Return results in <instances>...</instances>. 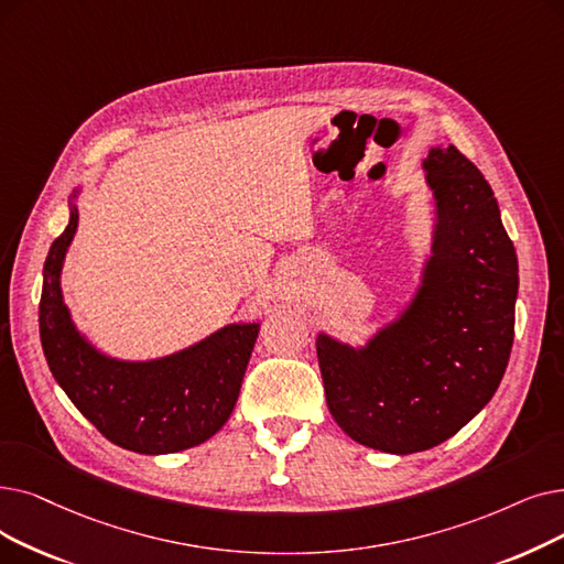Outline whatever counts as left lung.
<instances>
[{
    "label": "left lung",
    "mask_w": 564,
    "mask_h": 564,
    "mask_svg": "<svg viewBox=\"0 0 564 564\" xmlns=\"http://www.w3.org/2000/svg\"><path fill=\"white\" fill-rule=\"evenodd\" d=\"M422 170L435 224L417 288L357 346L325 329L315 338L336 424L401 456L445 443L494 399L519 295L517 251L477 165L435 144Z\"/></svg>",
    "instance_id": "1"
}]
</instances>
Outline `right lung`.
<instances>
[{
    "instance_id": "obj_1",
    "label": "right lung",
    "mask_w": 564,
    "mask_h": 564,
    "mask_svg": "<svg viewBox=\"0 0 564 564\" xmlns=\"http://www.w3.org/2000/svg\"><path fill=\"white\" fill-rule=\"evenodd\" d=\"M80 193L83 184L70 193L68 226L43 264L39 327L45 361L73 405L117 447L159 456L200 445L230 420L260 323H228L154 359L104 352L73 321L62 292Z\"/></svg>"
}]
</instances>
